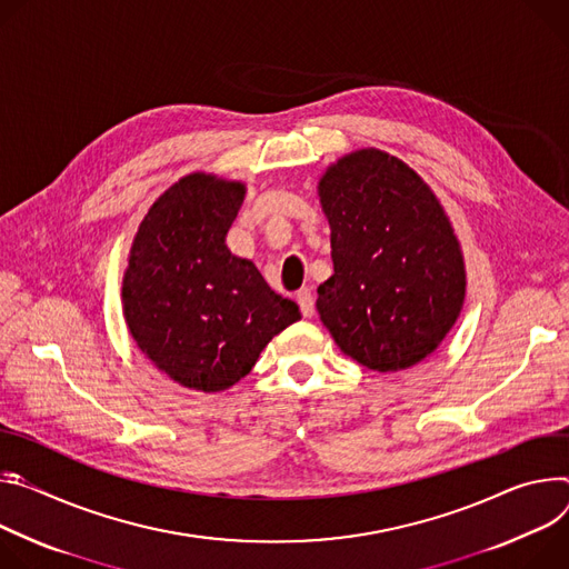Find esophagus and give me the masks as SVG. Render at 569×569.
Segmentation results:
<instances>
[{"label":"esophagus","instance_id":"1","mask_svg":"<svg viewBox=\"0 0 569 569\" xmlns=\"http://www.w3.org/2000/svg\"><path fill=\"white\" fill-rule=\"evenodd\" d=\"M296 300H298V305H300V311H302V317H307V319H311L313 317V311H317V307H313V293H311V289H300L298 291V296H296Z\"/></svg>","mask_w":569,"mask_h":569}]
</instances>
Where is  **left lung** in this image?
Returning <instances> with one entry per match:
<instances>
[{"instance_id":"obj_1","label":"left lung","mask_w":569,"mask_h":569,"mask_svg":"<svg viewBox=\"0 0 569 569\" xmlns=\"http://www.w3.org/2000/svg\"><path fill=\"white\" fill-rule=\"evenodd\" d=\"M335 273L317 309L357 363L396 372L448 337L466 298L463 252L429 184L402 160L359 149L319 182Z\"/></svg>"}]
</instances>
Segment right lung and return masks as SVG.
I'll return each instance as SVG.
<instances>
[{"mask_svg":"<svg viewBox=\"0 0 569 569\" xmlns=\"http://www.w3.org/2000/svg\"><path fill=\"white\" fill-rule=\"evenodd\" d=\"M246 184L212 173L173 182L142 219L123 273V319L138 348L184 389L219 393L300 321L226 234Z\"/></svg>","mask_w":569,"mask_h":569,"instance_id":"1","label":"right lung"}]
</instances>
